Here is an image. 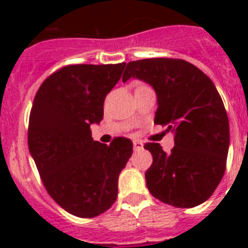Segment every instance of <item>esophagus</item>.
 I'll list each match as a JSON object with an SVG mask.
<instances>
[{
	"instance_id": "34e87169",
	"label": "esophagus",
	"mask_w": 248,
	"mask_h": 248,
	"mask_svg": "<svg viewBox=\"0 0 248 248\" xmlns=\"http://www.w3.org/2000/svg\"><path fill=\"white\" fill-rule=\"evenodd\" d=\"M132 144H134V149H135V151H139V149L143 148V143H141L140 140H134Z\"/></svg>"
}]
</instances>
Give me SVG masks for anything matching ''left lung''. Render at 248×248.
Returning a JSON list of instances; mask_svg holds the SVG:
<instances>
[{
	"label": "left lung",
	"mask_w": 248,
	"mask_h": 248,
	"mask_svg": "<svg viewBox=\"0 0 248 248\" xmlns=\"http://www.w3.org/2000/svg\"><path fill=\"white\" fill-rule=\"evenodd\" d=\"M131 77L153 86L155 124L167 126L175 141L170 153L158 143L144 145L153 157L145 172L149 192L173 207L203 203L223 179L229 149V121L215 85L196 65L171 58L130 62L122 81Z\"/></svg>",
	"instance_id": "8db88e82"
}]
</instances>
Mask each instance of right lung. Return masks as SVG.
Masks as SVG:
<instances>
[{"mask_svg": "<svg viewBox=\"0 0 248 248\" xmlns=\"http://www.w3.org/2000/svg\"><path fill=\"white\" fill-rule=\"evenodd\" d=\"M126 63L75 64L45 79L33 100L28 147L51 198L78 217H95L116 202L118 176L132 155V141L101 144L90 124L104 116V99Z\"/></svg>", "mask_w": 248, "mask_h": 248, "instance_id": "add662e5", "label": "right lung"}]
</instances>
